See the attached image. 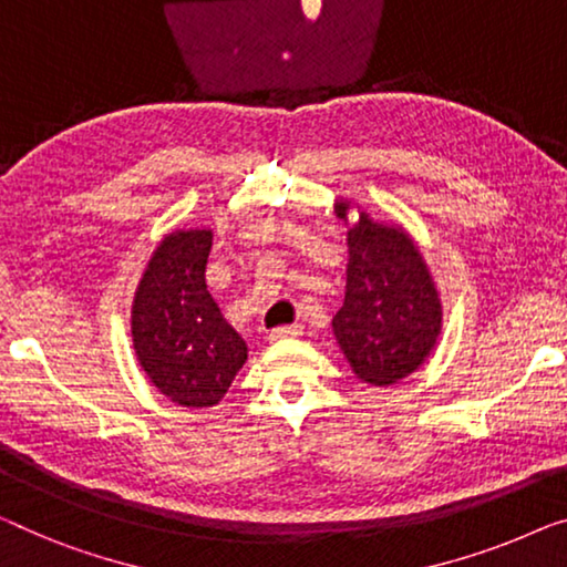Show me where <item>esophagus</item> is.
Listing matches in <instances>:
<instances>
[{
  "label": "esophagus",
  "instance_id": "obj_1",
  "mask_svg": "<svg viewBox=\"0 0 567 567\" xmlns=\"http://www.w3.org/2000/svg\"><path fill=\"white\" fill-rule=\"evenodd\" d=\"M301 334V324H284L276 327V330L268 332V340H289V338H299Z\"/></svg>",
  "mask_w": 567,
  "mask_h": 567
}]
</instances>
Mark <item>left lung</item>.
<instances>
[{
    "label": "left lung",
    "instance_id": "left-lung-1",
    "mask_svg": "<svg viewBox=\"0 0 567 567\" xmlns=\"http://www.w3.org/2000/svg\"><path fill=\"white\" fill-rule=\"evenodd\" d=\"M344 204L338 215L344 217ZM344 301L332 319L352 373L391 385L420 368L437 342L442 307L422 252L401 227L360 212L348 233Z\"/></svg>",
    "mask_w": 567,
    "mask_h": 567
}]
</instances>
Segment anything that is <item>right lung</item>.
Segmentation results:
<instances>
[{"mask_svg":"<svg viewBox=\"0 0 567 567\" xmlns=\"http://www.w3.org/2000/svg\"><path fill=\"white\" fill-rule=\"evenodd\" d=\"M212 229L163 237L133 301V348L163 396L188 409L215 406L248 360L207 289Z\"/></svg>","mask_w":567,"mask_h":567,"instance_id":"add662e5","label":"right lung"}]
</instances>
